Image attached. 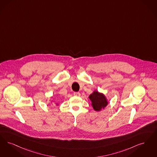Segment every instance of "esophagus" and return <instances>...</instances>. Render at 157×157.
Segmentation results:
<instances>
[{
	"mask_svg": "<svg viewBox=\"0 0 157 157\" xmlns=\"http://www.w3.org/2000/svg\"><path fill=\"white\" fill-rule=\"evenodd\" d=\"M74 94L75 96H81V94L79 92H74Z\"/></svg>",
	"mask_w": 157,
	"mask_h": 157,
	"instance_id": "34e87169",
	"label": "esophagus"
}]
</instances>
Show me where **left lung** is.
Segmentation results:
<instances>
[{
  "label": "left lung",
  "mask_w": 157,
  "mask_h": 157,
  "mask_svg": "<svg viewBox=\"0 0 157 157\" xmlns=\"http://www.w3.org/2000/svg\"><path fill=\"white\" fill-rule=\"evenodd\" d=\"M89 98L92 101V106L95 111H101L108 105L105 96L96 90H94L92 94H90Z\"/></svg>",
  "instance_id": "obj_1"
}]
</instances>
